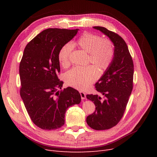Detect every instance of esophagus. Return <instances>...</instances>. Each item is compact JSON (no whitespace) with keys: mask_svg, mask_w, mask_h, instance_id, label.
Returning a JSON list of instances; mask_svg holds the SVG:
<instances>
[{"mask_svg":"<svg viewBox=\"0 0 157 157\" xmlns=\"http://www.w3.org/2000/svg\"><path fill=\"white\" fill-rule=\"evenodd\" d=\"M80 95H81V99L82 100H84L86 98V94L83 92H80Z\"/></svg>","mask_w":157,"mask_h":157,"instance_id":"obj_1","label":"esophagus"}]
</instances>
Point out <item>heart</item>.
<instances>
[{"mask_svg": "<svg viewBox=\"0 0 157 157\" xmlns=\"http://www.w3.org/2000/svg\"><path fill=\"white\" fill-rule=\"evenodd\" d=\"M72 46L88 53V62L92 63L101 74L108 69L113 62L114 46L108 39L85 32L72 43ZM71 50L72 46L69 44H64L60 49L58 59L63 67H67L70 64ZM95 68L91 65L74 67L66 73L65 83L74 88L84 90L97 79V72Z\"/></svg>", "mask_w": 157, "mask_h": 157, "instance_id": "1", "label": "heart"}]
</instances>
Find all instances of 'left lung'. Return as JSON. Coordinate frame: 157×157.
Here are the masks:
<instances>
[{"mask_svg":"<svg viewBox=\"0 0 157 157\" xmlns=\"http://www.w3.org/2000/svg\"><path fill=\"white\" fill-rule=\"evenodd\" d=\"M108 36L114 46L112 63L95 84L98 95H86L94 102L95 112L86 118V123L97 130L109 129L118 124L126 109L133 88L134 63L128 46L121 37L102 27H94Z\"/></svg>","mask_w":157,"mask_h":157,"instance_id":"left-lung-1","label":"left lung"}]
</instances>
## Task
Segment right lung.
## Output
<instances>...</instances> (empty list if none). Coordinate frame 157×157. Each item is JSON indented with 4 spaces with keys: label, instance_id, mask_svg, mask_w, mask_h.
Segmentation results:
<instances>
[{
    "label": "right lung",
    "instance_id": "1",
    "mask_svg": "<svg viewBox=\"0 0 157 157\" xmlns=\"http://www.w3.org/2000/svg\"><path fill=\"white\" fill-rule=\"evenodd\" d=\"M79 29H48L36 36L24 49L20 63V95L32 121L43 130L60 128L69 107L81 101L78 90L62 89L63 82L58 53L75 36Z\"/></svg>",
    "mask_w": 157,
    "mask_h": 157
}]
</instances>
